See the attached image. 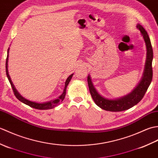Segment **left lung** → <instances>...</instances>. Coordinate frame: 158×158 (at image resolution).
Returning <instances> with one entry per match:
<instances>
[{
	"instance_id": "left-lung-1",
	"label": "left lung",
	"mask_w": 158,
	"mask_h": 158,
	"mask_svg": "<svg viewBox=\"0 0 158 158\" xmlns=\"http://www.w3.org/2000/svg\"><path fill=\"white\" fill-rule=\"evenodd\" d=\"M137 28L141 33L144 41L145 42L147 48V58L142 79L136 88L132 90V92H131L125 96L122 97V98L113 100L106 98L97 92V90L93 85L91 77L89 75L88 77V83L89 92L94 101L95 102L97 106L105 110L117 112L132 108V106L136 105L137 103H139L142 100L152 81V60L153 53L152 43H151L149 35L145 28L140 24L137 25Z\"/></svg>"
}]
</instances>
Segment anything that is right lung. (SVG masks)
Returning <instances> with one entry per match:
<instances>
[{
  "label": "right lung",
  "instance_id": "obj_1",
  "mask_svg": "<svg viewBox=\"0 0 158 158\" xmlns=\"http://www.w3.org/2000/svg\"><path fill=\"white\" fill-rule=\"evenodd\" d=\"M9 51V48L7 50V57H6V76H7V78L9 79V81L10 83V84H11V85L13 91V92H14V94H15L16 98H18L19 100V101H21L22 102L24 103L25 105H28L31 107H32V108H35V109H40V110H46V109H53V107L56 106L57 105H59L60 102L63 101V100L64 99V97H65V95H66V90L67 85H68L69 82L70 81V79H72V77L73 75V74L70 75L68 77V78H67L66 81L65 82V85H64V90H63V93L58 97V98L51 100V101L47 102H43V103H38V102H36L31 101V100L26 99L25 98H23V97H22L21 95H20V94L18 91H17V89H15L14 85L13 84V83L11 81V77H10V76L9 75V72H8Z\"/></svg>",
  "mask_w": 158,
  "mask_h": 158
}]
</instances>
